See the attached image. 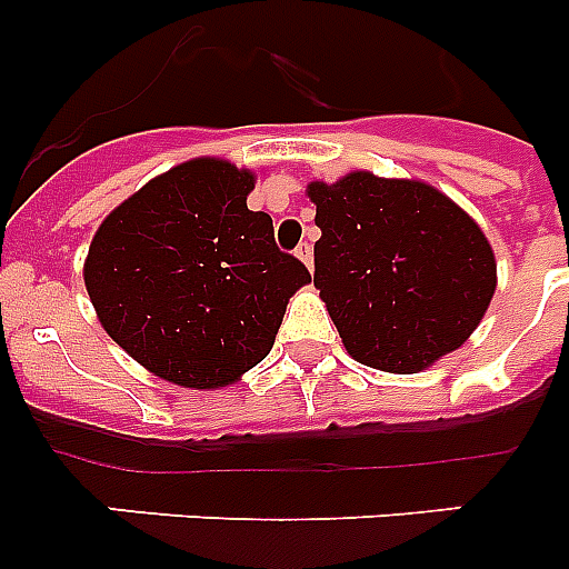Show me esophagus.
Returning <instances> with one entry per match:
<instances>
[{
	"mask_svg": "<svg viewBox=\"0 0 569 569\" xmlns=\"http://www.w3.org/2000/svg\"><path fill=\"white\" fill-rule=\"evenodd\" d=\"M296 256L308 264V270H313V248H310V241H301L299 248H296Z\"/></svg>",
	"mask_w": 569,
	"mask_h": 569,
	"instance_id": "esophagus-1",
	"label": "esophagus"
}]
</instances>
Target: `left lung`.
I'll return each mask as SVG.
<instances>
[{
  "instance_id": "8db88e82",
  "label": "left lung",
  "mask_w": 569,
  "mask_h": 569,
  "mask_svg": "<svg viewBox=\"0 0 569 569\" xmlns=\"http://www.w3.org/2000/svg\"><path fill=\"white\" fill-rule=\"evenodd\" d=\"M321 239L313 284L356 361L419 373L479 328L496 256L470 216L410 179L356 170L310 182Z\"/></svg>"
}]
</instances>
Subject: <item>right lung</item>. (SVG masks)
Here are the masks:
<instances>
[{"label":"right lung","mask_w":569,"mask_h":569,"mask_svg":"<svg viewBox=\"0 0 569 569\" xmlns=\"http://www.w3.org/2000/svg\"><path fill=\"white\" fill-rule=\"evenodd\" d=\"M256 179L224 159L156 176L99 224L84 288L102 328L159 379L233 385L273 347L310 273L281 253L273 219L248 210Z\"/></svg>","instance_id":"add662e5"}]
</instances>
